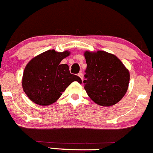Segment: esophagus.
<instances>
[{"label": "esophagus", "instance_id": "esophagus-1", "mask_svg": "<svg viewBox=\"0 0 153 153\" xmlns=\"http://www.w3.org/2000/svg\"><path fill=\"white\" fill-rule=\"evenodd\" d=\"M78 76H79V77L81 78V79H82V80H83V76H82V72L79 73V74H78Z\"/></svg>", "mask_w": 153, "mask_h": 153}]
</instances>
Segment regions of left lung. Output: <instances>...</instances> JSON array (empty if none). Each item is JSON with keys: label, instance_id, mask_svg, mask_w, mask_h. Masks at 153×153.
Here are the masks:
<instances>
[{"label": "left lung", "instance_id": "8db88e82", "mask_svg": "<svg viewBox=\"0 0 153 153\" xmlns=\"http://www.w3.org/2000/svg\"><path fill=\"white\" fill-rule=\"evenodd\" d=\"M84 56L87 64L84 88L88 97L103 107L119 102L128 88V70L116 56L104 51H85Z\"/></svg>", "mask_w": 153, "mask_h": 153}]
</instances>
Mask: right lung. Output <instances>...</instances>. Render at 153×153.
<instances>
[{
    "label": "right lung",
    "instance_id": "right-lung-1",
    "mask_svg": "<svg viewBox=\"0 0 153 153\" xmlns=\"http://www.w3.org/2000/svg\"><path fill=\"white\" fill-rule=\"evenodd\" d=\"M69 51L48 50L33 58L26 65L22 85L29 99L41 106L56 102L74 81L82 83L80 78L70 73L67 64L61 62L69 56Z\"/></svg>",
    "mask_w": 153,
    "mask_h": 153
}]
</instances>
